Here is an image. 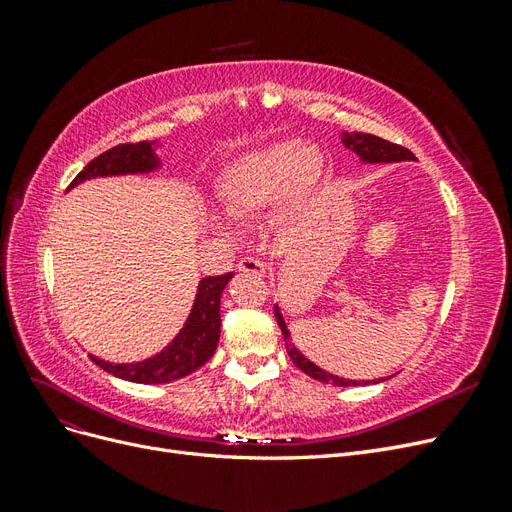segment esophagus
Returning <instances> with one entry per match:
<instances>
[{"label": "esophagus", "mask_w": 512, "mask_h": 512, "mask_svg": "<svg viewBox=\"0 0 512 512\" xmlns=\"http://www.w3.org/2000/svg\"><path fill=\"white\" fill-rule=\"evenodd\" d=\"M239 271L252 273V275H265V273H267V265H265V262H262L260 258L247 256V258H241V260H239Z\"/></svg>", "instance_id": "esophagus-1"}]
</instances>
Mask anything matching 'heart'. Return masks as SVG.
Returning a JSON list of instances; mask_svg holds the SVG:
<instances>
[{
    "mask_svg": "<svg viewBox=\"0 0 512 512\" xmlns=\"http://www.w3.org/2000/svg\"><path fill=\"white\" fill-rule=\"evenodd\" d=\"M324 160L318 147L280 141L230 160L215 179V198L232 220L250 218L277 203V218L292 220L303 211L322 179ZM209 224L226 228L222 215Z\"/></svg>",
    "mask_w": 512,
    "mask_h": 512,
    "instance_id": "heart-1",
    "label": "heart"
}]
</instances>
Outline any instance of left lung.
I'll use <instances>...</instances> for the list:
<instances>
[{
    "instance_id": "left-lung-1",
    "label": "left lung",
    "mask_w": 512,
    "mask_h": 512,
    "mask_svg": "<svg viewBox=\"0 0 512 512\" xmlns=\"http://www.w3.org/2000/svg\"><path fill=\"white\" fill-rule=\"evenodd\" d=\"M342 143L354 151L356 156L361 158V162L365 164H389V162H406V160H414V153L406 147L401 145H395V143H389L384 141V138L380 136H374V134H365V132H342ZM275 320L277 324H280L282 329V335H284V342H286V350L290 354L292 363L297 365L303 374L312 376L314 380H320L324 384H333V386H363V384H378L382 380H348V378H339V376H333L329 374V371L320 369L318 365H314L312 361L307 359V356H303L299 352V348L292 344V337H290V331L286 327L284 322V316L280 312V305H275Z\"/></svg>"
}]
</instances>
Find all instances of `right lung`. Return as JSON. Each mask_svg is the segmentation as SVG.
Returning <instances> with one entry per match:
<instances>
[{"mask_svg":"<svg viewBox=\"0 0 512 512\" xmlns=\"http://www.w3.org/2000/svg\"><path fill=\"white\" fill-rule=\"evenodd\" d=\"M160 145L156 141L126 143L104 151L102 156L91 160L79 175L74 177L70 188L98 177H121V175H147L162 166L158 158ZM235 273L209 275L198 282L196 299L185 320L183 329L175 335L162 352L136 363H111L89 354V359L108 374L121 380L138 384H166L190 376L192 371L203 367L218 348L220 342V299L226 284Z\"/></svg>","mask_w":512,"mask_h":512,"instance_id":"1","label":"right lung"}]
</instances>
